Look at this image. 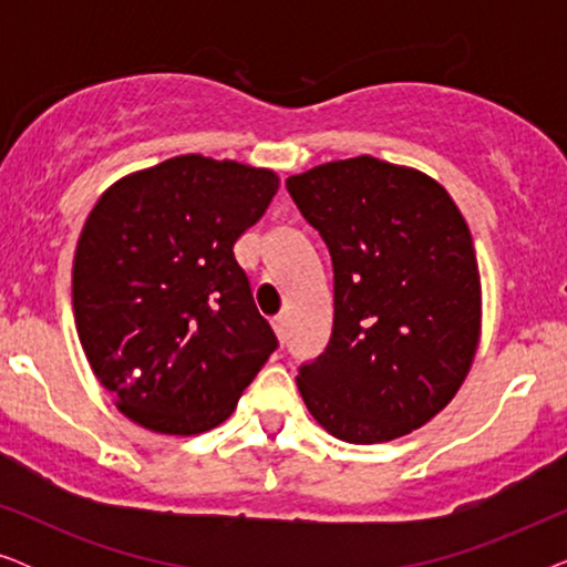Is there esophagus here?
Masks as SVG:
<instances>
[{
    "label": "esophagus",
    "mask_w": 567,
    "mask_h": 567,
    "mask_svg": "<svg viewBox=\"0 0 567 567\" xmlns=\"http://www.w3.org/2000/svg\"><path fill=\"white\" fill-rule=\"evenodd\" d=\"M274 330H276L278 340H281V343H286V317L284 315H278L276 320H274Z\"/></svg>",
    "instance_id": "1"
}]
</instances>
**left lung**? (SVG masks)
I'll return each instance as SVG.
<instances>
[{
    "instance_id": "obj_1",
    "label": "left lung",
    "mask_w": 567,
    "mask_h": 567,
    "mask_svg": "<svg viewBox=\"0 0 567 567\" xmlns=\"http://www.w3.org/2000/svg\"><path fill=\"white\" fill-rule=\"evenodd\" d=\"M336 270L324 353L297 386L348 444H384L439 415L470 374L483 284L470 227L444 185L371 154L286 181Z\"/></svg>"
}]
</instances>
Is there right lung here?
I'll return each instance as SVG.
<instances>
[{"instance_id":"obj_1","label":"right lung","mask_w":567,"mask_h":567,"mask_svg":"<svg viewBox=\"0 0 567 567\" xmlns=\"http://www.w3.org/2000/svg\"><path fill=\"white\" fill-rule=\"evenodd\" d=\"M278 185L268 167L183 154L123 175L92 206L72 268L76 336L128 421L212 431L276 351L235 245Z\"/></svg>"}]
</instances>
